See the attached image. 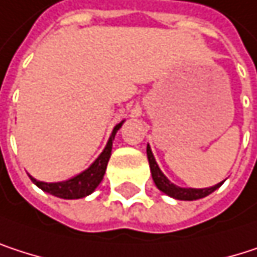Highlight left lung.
Instances as JSON below:
<instances>
[{"label":"left lung","mask_w":257,"mask_h":257,"mask_svg":"<svg viewBox=\"0 0 257 257\" xmlns=\"http://www.w3.org/2000/svg\"><path fill=\"white\" fill-rule=\"evenodd\" d=\"M147 156H148L150 169H151V175H153V180H154L156 186L162 192L166 193L168 196H171V197H175V199H180V200H196V199H200V197H205V196L211 194V193L214 192V190H217L223 184V181H221L220 184H217L214 187H209V189H181V187H177L160 171V168L156 163V159H154V156L151 153L150 145L147 147Z\"/></svg>","instance_id":"8db88e82"}]
</instances>
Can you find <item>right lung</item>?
Instances as JSON below:
<instances>
[{
	"instance_id": "obj_1",
	"label": "right lung",
	"mask_w": 257,
	"mask_h": 257,
	"mask_svg": "<svg viewBox=\"0 0 257 257\" xmlns=\"http://www.w3.org/2000/svg\"><path fill=\"white\" fill-rule=\"evenodd\" d=\"M121 124H118L113 128V132H112V135L109 138V142H107L104 151L98 156V159L86 171H83L77 177H74V178H71L68 181H64V183H42V181H37L36 178L30 177L31 181L37 187H40L43 192L51 193V194H54L57 197L80 199V197L88 196L89 193L95 190V187L103 180V175L106 172V166H107V162H109V157H110V153H112V141L115 139V135H116L118 128L121 127Z\"/></svg>"
}]
</instances>
